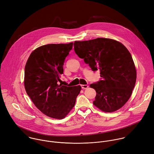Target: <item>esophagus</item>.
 <instances>
[{"instance_id":"obj_1","label":"esophagus","mask_w":154,"mask_h":154,"mask_svg":"<svg viewBox=\"0 0 154 154\" xmlns=\"http://www.w3.org/2000/svg\"><path fill=\"white\" fill-rule=\"evenodd\" d=\"M80 86L82 89H86L88 88V85H81Z\"/></svg>"}]
</instances>
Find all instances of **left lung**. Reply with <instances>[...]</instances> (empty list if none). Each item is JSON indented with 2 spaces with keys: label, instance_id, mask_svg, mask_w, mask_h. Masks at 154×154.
<instances>
[{
  "label": "left lung",
  "instance_id": "1",
  "mask_svg": "<svg viewBox=\"0 0 154 154\" xmlns=\"http://www.w3.org/2000/svg\"><path fill=\"white\" fill-rule=\"evenodd\" d=\"M76 54L93 71H100L101 80L91 84L96 91L94 105L106 112L121 108L129 99L137 72L128 49L115 40L97 38L74 43Z\"/></svg>",
  "mask_w": 154,
  "mask_h": 154
}]
</instances>
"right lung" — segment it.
Wrapping results in <instances>:
<instances>
[{
  "instance_id": "obj_1",
  "label": "right lung",
  "mask_w": 154,
  "mask_h": 154,
  "mask_svg": "<svg viewBox=\"0 0 154 154\" xmlns=\"http://www.w3.org/2000/svg\"><path fill=\"white\" fill-rule=\"evenodd\" d=\"M73 43L41 46L29 56L25 68L24 85L34 105L46 116L62 119L75 105L81 86L59 84L66 57Z\"/></svg>"
}]
</instances>
